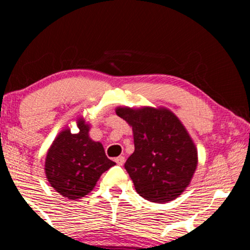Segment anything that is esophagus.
<instances>
[{"instance_id": "obj_1", "label": "esophagus", "mask_w": 250, "mask_h": 250, "mask_svg": "<svg viewBox=\"0 0 250 250\" xmlns=\"http://www.w3.org/2000/svg\"><path fill=\"white\" fill-rule=\"evenodd\" d=\"M125 156H119V157H116V159H115V162L119 166L125 165Z\"/></svg>"}]
</instances>
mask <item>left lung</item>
Segmentation results:
<instances>
[{
    "label": "left lung",
    "instance_id": "1",
    "mask_svg": "<svg viewBox=\"0 0 250 250\" xmlns=\"http://www.w3.org/2000/svg\"><path fill=\"white\" fill-rule=\"evenodd\" d=\"M133 127L134 153L125 163L137 194L165 203L188 187L197 166V150L180 120L168 109L117 108Z\"/></svg>",
    "mask_w": 250,
    "mask_h": 250
}]
</instances>
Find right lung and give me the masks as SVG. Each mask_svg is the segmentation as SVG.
I'll return each instance as SVG.
<instances>
[{
  "label": "right lung",
  "instance_id": "right-lung-1",
  "mask_svg": "<svg viewBox=\"0 0 250 250\" xmlns=\"http://www.w3.org/2000/svg\"><path fill=\"white\" fill-rule=\"evenodd\" d=\"M80 131L64 129L59 134L45 159V175L59 194L70 200L81 199L95 187L100 176L115 162L105 156L100 142L88 136L89 127L83 120Z\"/></svg>",
  "mask_w": 250,
  "mask_h": 250
}]
</instances>
